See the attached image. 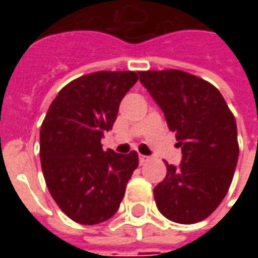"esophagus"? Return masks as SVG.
I'll list each match as a JSON object with an SVG mask.
<instances>
[{
  "instance_id": "34e87169",
  "label": "esophagus",
  "mask_w": 258,
  "mask_h": 258,
  "mask_svg": "<svg viewBox=\"0 0 258 258\" xmlns=\"http://www.w3.org/2000/svg\"><path fill=\"white\" fill-rule=\"evenodd\" d=\"M151 157L149 156H144V155H140V163L141 164H144V163H146L148 160H149Z\"/></svg>"
}]
</instances>
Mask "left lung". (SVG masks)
Returning <instances> with one entry per match:
<instances>
[{
	"label": "left lung",
	"instance_id": "obj_1",
	"mask_svg": "<svg viewBox=\"0 0 258 258\" xmlns=\"http://www.w3.org/2000/svg\"><path fill=\"white\" fill-rule=\"evenodd\" d=\"M140 81L164 113L182 151L179 167L153 189L159 211L170 221L205 220L225 198L238 163L236 121L220 91L177 69L140 72Z\"/></svg>",
	"mask_w": 258,
	"mask_h": 258
}]
</instances>
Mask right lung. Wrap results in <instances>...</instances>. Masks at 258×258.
<instances>
[{"mask_svg": "<svg viewBox=\"0 0 258 258\" xmlns=\"http://www.w3.org/2000/svg\"><path fill=\"white\" fill-rule=\"evenodd\" d=\"M135 72H95L70 81L49 105L40 130V159L45 184L59 209L73 221L94 225L118 210L138 153L103 151Z\"/></svg>", "mask_w": 258, "mask_h": 258, "instance_id": "1", "label": "right lung"}]
</instances>
